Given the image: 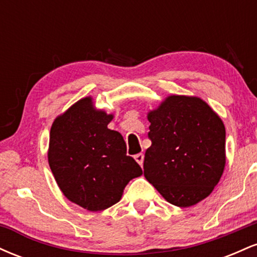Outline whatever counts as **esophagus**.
<instances>
[{"mask_svg":"<svg viewBox=\"0 0 257 257\" xmlns=\"http://www.w3.org/2000/svg\"><path fill=\"white\" fill-rule=\"evenodd\" d=\"M134 158H135V161H137L138 163L140 164V166H143V163H144V155H143V153H138V155L134 156Z\"/></svg>","mask_w":257,"mask_h":257,"instance_id":"obj_1","label":"esophagus"}]
</instances>
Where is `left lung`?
<instances>
[{
	"mask_svg": "<svg viewBox=\"0 0 257 257\" xmlns=\"http://www.w3.org/2000/svg\"><path fill=\"white\" fill-rule=\"evenodd\" d=\"M149 138L144 175L170 204L187 208L219 184L226 164V129L197 96L170 95L147 113Z\"/></svg>",
	"mask_w": 257,
	"mask_h": 257,
	"instance_id": "obj_1",
	"label": "left lung"
}]
</instances>
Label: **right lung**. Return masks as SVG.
<instances>
[{
	"mask_svg": "<svg viewBox=\"0 0 257 257\" xmlns=\"http://www.w3.org/2000/svg\"><path fill=\"white\" fill-rule=\"evenodd\" d=\"M112 118L87 96L58 116L49 134L48 163L59 188L89 211L118 203L128 182L143 174L122 135L107 128Z\"/></svg>",
	"mask_w": 257,
	"mask_h": 257,
	"instance_id": "add662e5",
	"label": "right lung"
}]
</instances>
